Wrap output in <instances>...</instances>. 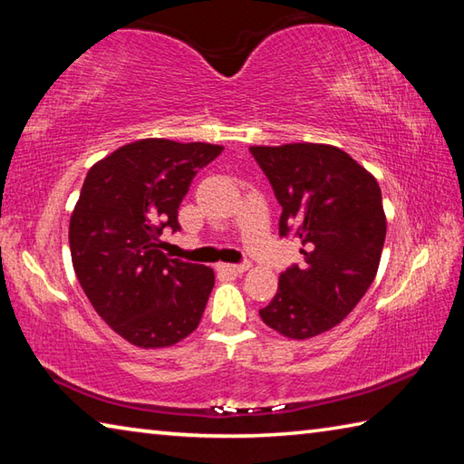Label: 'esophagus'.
<instances>
[{
	"instance_id": "obj_1",
	"label": "esophagus",
	"mask_w": 464,
	"mask_h": 464,
	"mask_svg": "<svg viewBox=\"0 0 464 464\" xmlns=\"http://www.w3.org/2000/svg\"><path fill=\"white\" fill-rule=\"evenodd\" d=\"M249 262H241V264H218L217 270L218 272H227V274H243L249 270Z\"/></svg>"
}]
</instances>
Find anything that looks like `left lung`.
Masks as SVG:
<instances>
[{
  "label": "left lung",
  "mask_w": 464,
  "mask_h": 464,
  "mask_svg": "<svg viewBox=\"0 0 464 464\" xmlns=\"http://www.w3.org/2000/svg\"><path fill=\"white\" fill-rule=\"evenodd\" d=\"M249 153L282 207L280 237L301 241L304 257L280 274L260 317L274 332L307 340L340 324L372 285L387 235L381 188L332 145L249 147Z\"/></svg>",
  "instance_id": "8db88e82"
}]
</instances>
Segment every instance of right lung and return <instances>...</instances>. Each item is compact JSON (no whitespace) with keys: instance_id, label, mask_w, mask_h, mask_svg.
Wrapping results in <instances>:
<instances>
[{"instance_id":"right-lung-1","label":"right lung","mask_w":464,"mask_h":464,"mask_svg":"<svg viewBox=\"0 0 464 464\" xmlns=\"http://www.w3.org/2000/svg\"><path fill=\"white\" fill-rule=\"evenodd\" d=\"M221 145L140 139L93 166L69 223L73 270L98 315L139 348H166L200 324L213 268L168 257L163 229Z\"/></svg>"}]
</instances>
